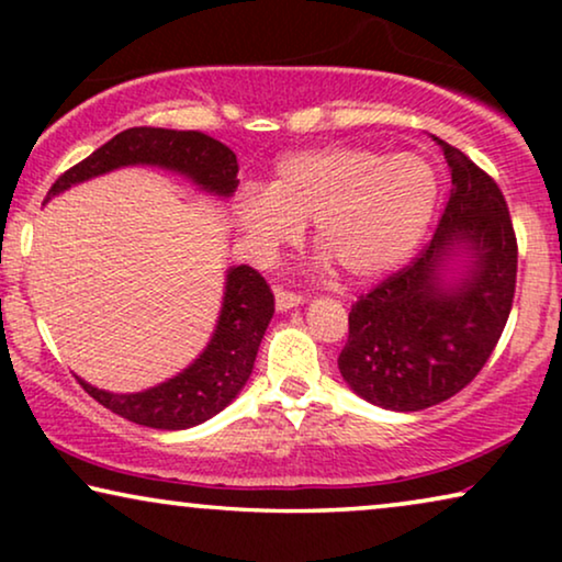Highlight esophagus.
I'll use <instances>...</instances> for the list:
<instances>
[{
    "label": "esophagus",
    "instance_id": "obj_1",
    "mask_svg": "<svg viewBox=\"0 0 562 562\" xmlns=\"http://www.w3.org/2000/svg\"><path fill=\"white\" fill-rule=\"evenodd\" d=\"M304 304V296L302 294H294V291H286V289H276V310L279 312H289L294 310V306Z\"/></svg>",
    "mask_w": 562,
    "mask_h": 562
}]
</instances>
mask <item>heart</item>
<instances>
[{
    "instance_id": "b5f03b06",
    "label": "heart",
    "mask_w": 562,
    "mask_h": 562,
    "mask_svg": "<svg viewBox=\"0 0 562 562\" xmlns=\"http://www.w3.org/2000/svg\"><path fill=\"white\" fill-rule=\"evenodd\" d=\"M440 199L429 160L368 148H312L283 156L268 189H245L235 222L256 256L291 245L312 222V240L350 281L381 279L427 233Z\"/></svg>"
}]
</instances>
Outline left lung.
<instances>
[{"label":"left lung","mask_w":562,"mask_h":562,"mask_svg":"<svg viewBox=\"0 0 562 562\" xmlns=\"http://www.w3.org/2000/svg\"><path fill=\"white\" fill-rule=\"evenodd\" d=\"M437 143L452 176L440 225L409 266L352 304L337 358L358 396L394 412L448 402L479 375L517 286V235L502 189L465 153Z\"/></svg>","instance_id":"obj_1"}]
</instances>
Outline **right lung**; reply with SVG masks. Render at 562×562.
<instances>
[{
  "instance_id": "add662e5",
  "label": "right lung",
  "mask_w": 562,
  "mask_h": 562,
  "mask_svg": "<svg viewBox=\"0 0 562 562\" xmlns=\"http://www.w3.org/2000/svg\"><path fill=\"white\" fill-rule=\"evenodd\" d=\"M122 166H158L187 176L214 196H233L237 189V156L227 145L196 130L130 127L68 168L48 196L76 183L110 173ZM273 317V294L263 276L250 266L227 271L217 327L194 363L179 375L137 394H112L81 381L83 391L106 409L135 425L153 429H189L220 414L248 383L260 340Z\"/></svg>"
}]
</instances>
